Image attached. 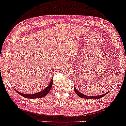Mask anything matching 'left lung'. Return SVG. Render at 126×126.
<instances>
[{
	"mask_svg": "<svg viewBox=\"0 0 126 126\" xmlns=\"http://www.w3.org/2000/svg\"><path fill=\"white\" fill-rule=\"evenodd\" d=\"M75 93H76L77 94H78V96L80 97L83 98H87V99H98V98H101V97H104V96H105V95H106L107 93H109V92H107V93H105L104 94H103L99 95V96H86V95L84 94L80 93L79 91H78V90H77V89H76V87H75Z\"/></svg>",
	"mask_w": 126,
	"mask_h": 126,
	"instance_id": "left-lung-1",
	"label": "left lung"
}]
</instances>
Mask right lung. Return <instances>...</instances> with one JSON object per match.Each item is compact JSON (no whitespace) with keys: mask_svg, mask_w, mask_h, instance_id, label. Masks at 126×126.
<instances>
[{"mask_svg":"<svg viewBox=\"0 0 126 126\" xmlns=\"http://www.w3.org/2000/svg\"><path fill=\"white\" fill-rule=\"evenodd\" d=\"M53 79H51L50 81V84H48V86L46 88H45L44 90H43L42 92H38V93H36L34 94H24L22 93H20V92H18L16 90H15L16 92L18 94H19L20 95L22 96L23 97L28 98H42L43 97L46 96L47 94L49 93V92L50 91L51 87H52L53 84Z\"/></svg>","mask_w":126,"mask_h":126,"instance_id":"add662e5","label":"right lung"}]
</instances>
